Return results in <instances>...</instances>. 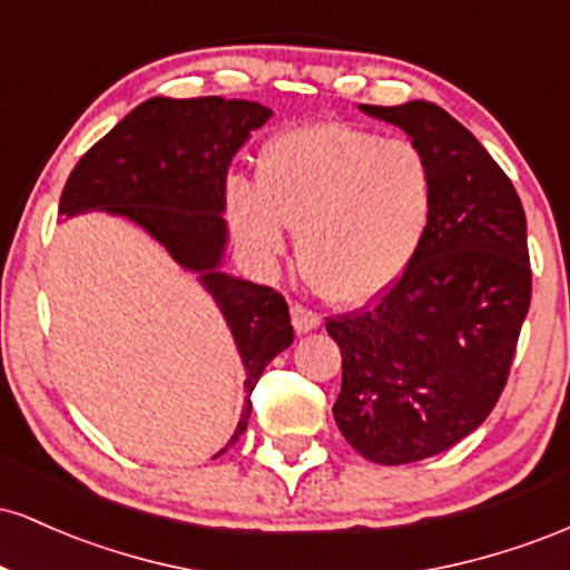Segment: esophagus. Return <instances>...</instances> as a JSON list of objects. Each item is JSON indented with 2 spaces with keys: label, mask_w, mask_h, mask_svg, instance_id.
<instances>
[{
  "label": "esophagus",
  "mask_w": 570,
  "mask_h": 570,
  "mask_svg": "<svg viewBox=\"0 0 570 570\" xmlns=\"http://www.w3.org/2000/svg\"><path fill=\"white\" fill-rule=\"evenodd\" d=\"M292 324H294V330L303 335V332L316 330V326L322 324V316H318L316 311H311V307H305V305H292Z\"/></svg>",
  "instance_id": "34e87169"
}]
</instances>
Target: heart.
Instances as JSON below:
<instances>
[{
    "instance_id": "b5f03b06",
    "label": "heart",
    "mask_w": 570,
    "mask_h": 570,
    "mask_svg": "<svg viewBox=\"0 0 570 570\" xmlns=\"http://www.w3.org/2000/svg\"><path fill=\"white\" fill-rule=\"evenodd\" d=\"M436 206L429 155L410 139L316 122L265 147L257 187L233 181L227 214L246 252L273 259L297 230V259L318 294L367 303L415 263Z\"/></svg>"
}]
</instances>
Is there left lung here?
<instances>
[{"instance_id": "8db88e82", "label": "left lung", "mask_w": 570, "mask_h": 570, "mask_svg": "<svg viewBox=\"0 0 570 570\" xmlns=\"http://www.w3.org/2000/svg\"><path fill=\"white\" fill-rule=\"evenodd\" d=\"M394 122L436 176L431 227L410 271L372 307L326 318L343 353L335 423L372 463L431 458L499 402L531 307L525 212L488 149L431 101L358 104Z\"/></svg>"}]
</instances>
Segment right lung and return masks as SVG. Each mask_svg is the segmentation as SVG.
Instances as JSON below:
<instances>
[{"mask_svg":"<svg viewBox=\"0 0 570 570\" xmlns=\"http://www.w3.org/2000/svg\"><path fill=\"white\" fill-rule=\"evenodd\" d=\"M271 115L244 98H149L82 155L58 203L63 217L109 212L136 222L174 263L198 273L219 305L244 358L246 399L235 434L217 455L240 440L254 385L294 340L284 294L219 271L227 244V166Z\"/></svg>","mask_w":570,"mask_h":570,"instance_id":"1","label":"right lung"}]
</instances>
